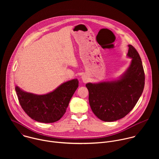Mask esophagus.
Here are the masks:
<instances>
[{"instance_id": "obj_1", "label": "esophagus", "mask_w": 159, "mask_h": 159, "mask_svg": "<svg viewBox=\"0 0 159 159\" xmlns=\"http://www.w3.org/2000/svg\"><path fill=\"white\" fill-rule=\"evenodd\" d=\"M81 79H82L83 82H84V83H86L89 80V76L87 74H83L81 76Z\"/></svg>"}]
</instances>
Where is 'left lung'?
<instances>
[{
  "label": "left lung",
  "instance_id": "obj_1",
  "mask_svg": "<svg viewBox=\"0 0 159 159\" xmlns=\"http://www.w3.org/2000/svg\"><path fill=\"white\" fill-rule=\"evenodd\" d=\"M127 57L131 62L126 71L116 79L89 82V102L94 114L101 120L111 122L124 118L140 99L145 85L141 58L131 44Z\"/></svg>",
  "mask_w": 159,
  "mask_h": 159
}]
</instances>
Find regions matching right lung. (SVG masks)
Instances as JSON below:
<instances>
[{
    "instance_id": "obj_1",
    "label": "right lung",
    "mask_w": 159,
    "mask_h": 159,
    "mask_svg": "<svg viewBox=\"0 0 159 159\" xmlns=\"http://www.w3.org/2000/svg\"><path fill=\"white\" fill-rule=\"evenodd\" d=\"M78 87L79 80L74 79L63 82L45 94L28 93L17 85L15 90L22 108L31 119L50 123L58 121L63 116Z\"/></svg>"
}]
</instances>
